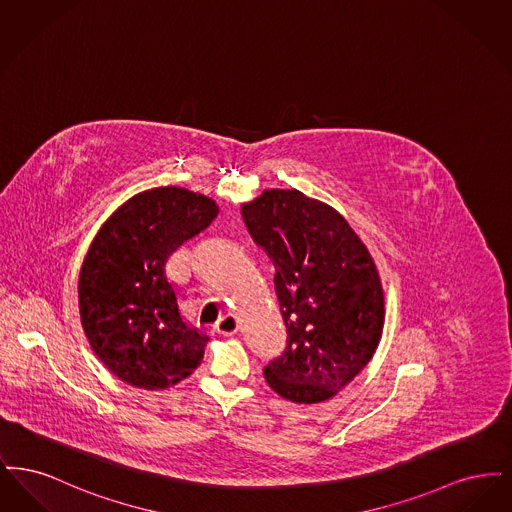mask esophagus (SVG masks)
Masks as SVG:
<instances>
[{"label":"esophagus","mask_w":512,"mask_h":512,"mask_svg":"<svg viewBox=\"0 0 512 512\" xmlns=\"http://www.w3.org/2000/svg\"><path fill=\"white\" fill-rule=\"evenodd\" d=\"M215 328H217V332L222 334V336H234L240 330V322H238V318L234 317V315H224L217 322Z\"/></svg>","instance_id":"obj_1"}]
</instances>
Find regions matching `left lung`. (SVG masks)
I'll use <instances>...</instances> for the list:
<instances>
[{
    "label": "left lung",
    "instance_id": "obj_1",
    "mask_svg": "<svg viewBox=\"0 0 512 512\" xmlns=\"http://www.w3.org/2000/svg\"><path fill=\"white\" fill-rule=\"evenodd\" d=\"M253 242L276 268L286 351L265 366L270 390L313 405L343 390L384 330V290L363 240L340 213L299 190H265L242 205Z\"/></svg>",
    "mask_w": 512,
    "mask_h": 512
}]
</instances>
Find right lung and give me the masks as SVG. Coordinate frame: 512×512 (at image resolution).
Segmentation results:
<instances>
[{
  "mask_svg": "<svg viewBox=\"0 0 512 512\" xmlns=\"http://www.w3.org/2000/svg\"><path fill=\"white\" fill-rule=\"evenodd\" d=\"M219 215L215 199L165 186L132 195L101 224L78 276L84 334L99 361L140 390H167L201 363L207 336L178 311L165 265Z\"/></svg>",
  "mask_w": 512,
  "mask_h": 512,
  "instance_id": "obj_1",
  "label": "right lung"
}]
</instances>
